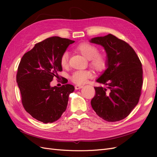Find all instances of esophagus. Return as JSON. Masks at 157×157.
Masks as SVG:
<instances>
[{"instance_id": "obj_1", "label": "esophagus", "mask_w": 157, "mask_h": 157, "mask_svg": "<svg viewBox=\"0 0 157 157\" xmlns=\"http://www.w3.org/2000/svg\"><path fill=\"white\" fill-rule=\"evenodd\" d=\"M83 87V86H81V85H76L75 86L76 90H79V89H81Z\"/></svg>"}]
</instances>
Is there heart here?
Masks as SVG:
<instances>
[{
	"label": "heart",
	"mask_w": 157,
	"mask_h": 157,
	"mask_svg": "<svg viewBox=\"0 0 157 157\" xmlns=\"http://www.w3.org/2000/svg\"><path fill=\"white\" fill-rule=\"evenodd\" d=\"M75 50L89 60V64L94 69L101 71L106 67L107 59L105 56L98 53V50L95 46L88 42H82L76 47ZM68 59V52H64L60 58V64L63 67H65L67 65ZM92 75V71L88 70L77 71L72 74L71 78L73 82L81 84L86 82Z\"/></svg>",
	"instance_id": "1"
}]
</instances>
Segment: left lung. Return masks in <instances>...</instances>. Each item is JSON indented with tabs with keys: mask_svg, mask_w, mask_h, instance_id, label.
<instances>
[{
	"mask_svg": "<svg viewBox=\"0 0 157 157\" xmlns=\"http://www.w3.org/2000/svg\"><path fill=\"white\" fill-rule=\"evenodd\" d=\"M90 42L103 46L107 56V69L96 80L107 86L94 87L92 107L106 121L124 119L139 101L143 84L141 61L129 44L111 34L92 38Z\"/></svg>",
	"mask_w": 157,
	"mask_h": 157,
	"instance_id": "obj_1",
	"label": "left lung"
}]
</instances>
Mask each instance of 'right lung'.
<instances>
[{"mask_svg": "<svg viewBox=\"0 0 157 157\" xmlns=\"http://www.w3.org/2000/svg\"><path fill=\"white\" fill-rule=\"evenodd\" d=\"M74 42L59 36L48 38L23 55L19 64L16 81L23 106L39 121L54 122L67 109L75 87L69 84L52 87L50 82L62 71L61 55Z\"/></svg>", "mask_w": 157, "mask_h": 157, "instance_id": "obj_1", "label": "right lung"}]
</instances>
